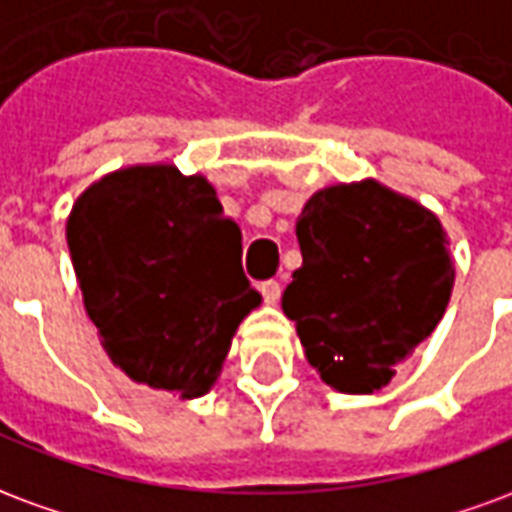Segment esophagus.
I'll return each mask as SVG.
<instances>
[{"mask_svg": "<svg viewBox=\"0 0 512 512\" xmlns=\"http://www.w3.org/2000/svg\"><path fill=\"white\" fill-rule=\"evenodd\" d=\"M259 292H261V297H264V302L275 305V302L281 300V283H278V281L259 283Z\"/></svg>", "mask_w": 512, "mask_h": 512, "instance_id": "1", "label": "esophagus"}]
</instances>
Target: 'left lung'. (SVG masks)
Here are the masks:
<instances>
[{"label": "left lung", "mask_w": 512, "mask_h": 512, "mask_svg": "<svg viewBox=\"0 0 512 512\" xmlns=\"http://www.w3.org/2000/svg\"><path fill=\"white\" fill-rule=\"evenodd\" d=\"M283 292L305 360L338 393L382 390L445 316L455 270L434 212L376 179L316 190Z\"/></svg>", "instance_id": "8db88e82"}]
</instances>
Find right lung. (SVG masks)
I'll return each instance as SVG.
<instances>
[{
  "label": "right lung",
  "mask_w": 512,
  "mask_h": 512,
  "mask_svg": "<svg viewBox=\"0 0 512 512\" xmlns=\"http://www.w3.org/2000/svg\"><path fill=\"white\" fill-rule=\"evenodd\" d=\"M67 248L111 363L152 390L210 393L261 302L210 182L169 163L111 171L73 204Z\"/></svg>",
  "instance_id": "add662e5"
}]
</instances>
